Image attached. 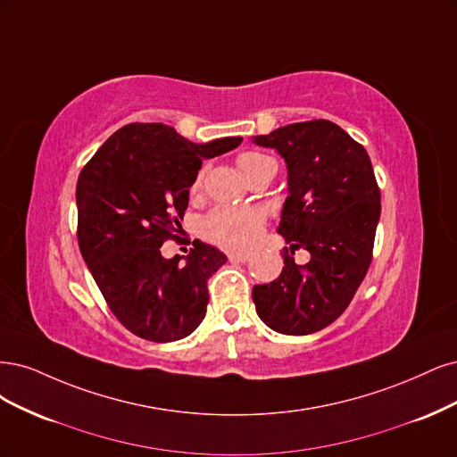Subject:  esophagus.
Listing matches in <instances>:
<instances>
[{
	"mask_svg": "<svg viewBox=\"0 0 457 457\" xmlns=\"http://www.w3.org/2000/svg\"><path fill=\"white\" fill-rule=\"evenodd\" d=\"M228 258H229V262H248L250 254H246V253H229Z\"/></svg>",
	"mask_w": 457,
	"mask_h": 457,
	"instance_id": "1",
	"label": "esophagus"
}]
</instances>
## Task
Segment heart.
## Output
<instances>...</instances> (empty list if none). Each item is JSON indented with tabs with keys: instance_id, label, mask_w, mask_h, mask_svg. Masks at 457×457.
Returning a JSON list of instances; mask_svg holds the SVG:
<instances>
[{
	"instance_id": "1",
	"label": "heart",
	"mask_w": 457,
	"mask_h": 457,
	"mask_svg": "<svg viewBox=\"0 0 457 457\" xmlns=\"http://www.w3.org/2000/svg\"><path fill=\"white\" fill-rule=\"evenodd\" d=\"M245 179H253L263 170H277L275 161L260 152H243L235 157ZM204 169H201L191 184V194L203 187ZM263 228V214L253 207H218L203 218V233L216 245L226 248H246L253 245Z\"/></svg>"
}]
</instances>
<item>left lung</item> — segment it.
<instances>
[{
    "label": "left lung",
    "mask_w": 457,
    "mask_h": 457,
    "mask_svg": "<svg viewBox=\"0 0 457 457\" xmlns=\"http://www.w3.org/2000/svg\"><path fill=\"white\" fill-rule=\"evenodd\" d=\"M287 161L288 197L278 233L285 268L273 283L256 285L253 300L270 328L313 334L340 317L370 268L379 187L362 145L327 120H312L254 137ZM305 247L312 260L298 267L289 256Z\"/></svg>",
    "instance_id": "obj_1"
}]
</instances>
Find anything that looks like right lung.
Segmentation results:
<instances>
[{"mask_svg": "<svg viewBox=\"0 0 457 457\" xmlns=\"http://www.w3.org/2000/svg\"><path fill=\"white\" fill-rule=\"evenodd\" d=\"M241 140L194 144L163 123H130L113 132L79 174L81 256L115 319L142 340H182L207 313V281L228 258L197 239L184 262L165 260L161 246L180 239L203 159L237 148Z\"/></svg>", "mask_w": 457, "mask_h": 457, "instance_id": "1", "label": "right lung"}]
</instances>
